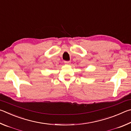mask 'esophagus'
<instances>
[{"label": "esophagus", "instance_id": "1", "mask_svg": "<svg viewBox=\"0 0 131 131\" xmlns=\"http://www.w3.org/2000/svg\"><path fill=\"white\" fill-rule=\"evenodd\" d=\"M64 63H65L66 64H70L71 61H64Z\"/></svg>", "mask_w": 131, "mask_h": 131}]
</instances>
